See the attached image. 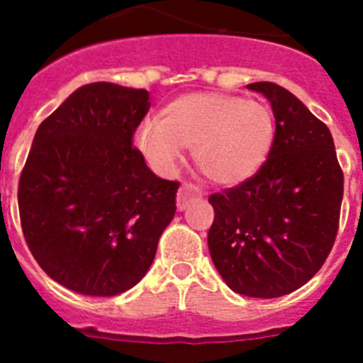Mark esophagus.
Wrapping results in <instances>:
<instances>
[{"mask_svg":"<svg viewBox=\"0 0 363 363\" xmlns=\"http://www.w3.org/2000/svg\"><path fill=\"white\" fill-rule=\"evenodd\" d=\"M201 198V189L198 185L191 184V182H185L178 191V209L184 211L191 201L200 200Z\"/></svg>","mask_w":363,"mask_h":363,"instance_id":"esophagus-1","label":"esophagus"}]
</instances>
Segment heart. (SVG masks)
Instances as JSON below:
<instances>
[{
  "label": "heart",
  "mask_w": 363,
  "mask_h": 363,
  "mask_svg": "<svg viewBox=\"0 0 363 363\" xmlns=\"http://www.w3.org/2000/svg\"><path fill=\"white\" fill-rule=\"evenodd\" d=\"M274 142V116L259 99L225 92H192L174 99L163 118H149L136 147L154 171L169 174L192 147L198 171L220 185L242 184L258 172Z\"/></svg>",
  "instance_id": "heart-1"
}]
</instances>
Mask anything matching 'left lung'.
Wrapping results in <instances>:
<instances>
[{"label":"left lung","mask_w":363,"mask_h":363,"mask_svg":"<svg viewBox=\"0 0 363 363\" xmlns=\"http://www.w3.org/2000/svg\"><path fill=\"white\" fill-rule=\"evenodd\" d=\"M271 101L277 133L258 172L214 192L211 258L234 293L278 298L306 285L335 245L344 172L327 125L287 89L247 85Z\"/></svg>","instance_id":"left-lung-1"}]
</instances>
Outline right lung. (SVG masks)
<instances>
[{"mask_svg": "<svg viewBox=\"0 0 363 363\" xmlns=\"http://www.w3.org/2000/svg\"><path fill=\"white\" fill-rule=\"evenodd\" d=\"M145 89L89 83L38 127L19 176L25 242L70 291L116 296L145 277L176 213L179 182L154 174L133 145Z\"/></svg>", "mask_w": 363, "mask_h": 363, "instance_id": "add662e5", "label": "right lung"}]
</instances>
